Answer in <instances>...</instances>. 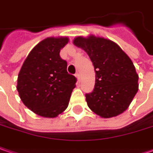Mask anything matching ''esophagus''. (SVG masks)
<instances>
[{
	"mask_svg": "<svg viewBox=\"0 0 153 153\" xmlns=\"http://www.w3.org/2000/svg\"><path fill=\"white\" fill-rule=\"evenodd\" d=\"M75 76H76L78 81H79V82H80V74H79V73H77L76 74H75Z\"/></svg>",
	"mask_w": 153,
	"mask_h": 153,
	"instance_id": "34e87169",
	"label": "esophagus"
}]
</instances>
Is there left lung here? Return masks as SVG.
Here are the masks:
<instances>
[{
  "mask_svg": "<svg viewBox=\"0 0 153 153\" xmlns=\"http://www.w3.org/2000/svg\"><path fill=\"white\" fill-rule=\"evenodd\" d=\"M74 43L87 53L96 73L94 89L85 94L88 107L103 118L122 114L139 87L131 59L116 43L103 37H78Z\"/></svg>",
  "mask_w": 153,
  "mask_h": 153,
  "instance_id": "1",
  "label": "left lung"
}]
</instances>
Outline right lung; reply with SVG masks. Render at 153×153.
I'll use <instances>...</instances> for the list:
<instances>
[{
	"mask_svg": "<svg viewBox=\"0 0 153 153\" xmlns=\"http://www.w3.org/2000/svg\"><path fill=\"white\" fill-rule=\"evenodd\" d=\"M68 37H48L37 44L24 62L17 90L24 104L38 116L53 118L67 109L77 79L60 56Z\"/></svg>",
	"mask_w": 153,
	"mask_h": 153,
	"instance_id": "right-lung-1",
	"label": "right lung"
}]
</instances>
